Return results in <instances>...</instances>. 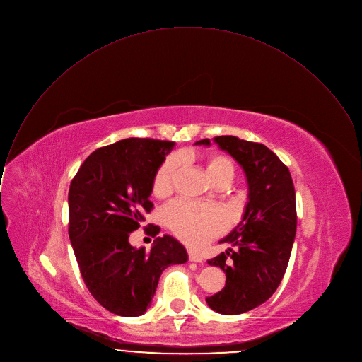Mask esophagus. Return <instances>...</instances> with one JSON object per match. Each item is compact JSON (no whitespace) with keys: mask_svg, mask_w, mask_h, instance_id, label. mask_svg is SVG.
<instances>
[{"mask_svg":"<svg viewBox=\"0 0 362 362\" xmlns=\"http://www.w3.org/2000/svg\"><path fill=\"white\" fill-rule=\"evenodd\" d=\"M188 259H189V261H192V262H204V261H205V259H204V257H201V255L195 254L194 251H188Z\"/></svg>","mask_w":362,"mask_h":362,"instance_id":"obj_1","label":"esophagus"}]
</instances>
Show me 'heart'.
Wrapping results in <instances>:
<instances>
[{
	"label": "heart",
	"instance_id": "heart-1",
	"mask_svg": "<svg viewBox=\"0 0 362 362\" xmlns=\"http://www.w3.org/2000/svg\"><path fill=\"white\" fill-rule=\"evenodd\" d=\"M206 177L215 187H226L235 174L231 158L220 153L204 157ZM178 163L174 157L167 158L156 171L153 192L157 197H167L173 191ZM164 221L168 228L184 243L201 245L218 235L227 226L224 212L211 205H199L189 201H175L164 209Z\"/></svg>",
	"mask_w": 362,
	"mask_h": 362
}]
</instances>
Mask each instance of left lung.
Instances as JSON below:
<instances>
[{
	"instance_id": "obj_1",
	"label": "left lung",
	"mask_w": 362,
	"mask_h": 362,
	"mask_svg": "<svg viewBox=\"0 0 362 362\" xmlns=\"http://www.w3.org/2000/svg\"><path fill=\"white\" fill-rule=\"evenodd\" d=\"M214 141L243 167L250 201L243 221L221 241L234 248L208 261L227 279L223 290L205 301L216 313L237 315L264 304L285 274L297 231L296 189L290 170L264 144L233 135ZM195 144L209 146V139Z\"/></svg>"
}]
</instances>
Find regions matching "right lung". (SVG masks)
<instances>
[{
    "mask_svg": "<svg viewBox=\"0 0 362 362\" xmlns=\"http://www.w3.org/2000/svg\"><path fill=\"white\" fill-rule=\"evenodd\" d=\"M175 142L127 138L95 150L68 191V235L91 296L110 313L138 317L147 311L163 271L188 259L171 235L151 248H134L129 235L154 208L153 178ZM151 237L160 227L144 228Z\"/></svg>",
    "mask_w": 362,
    "mask_h": 362,
    "instance_id": "right-lung-1",
    "label": "right lung"
}]
</instances>
